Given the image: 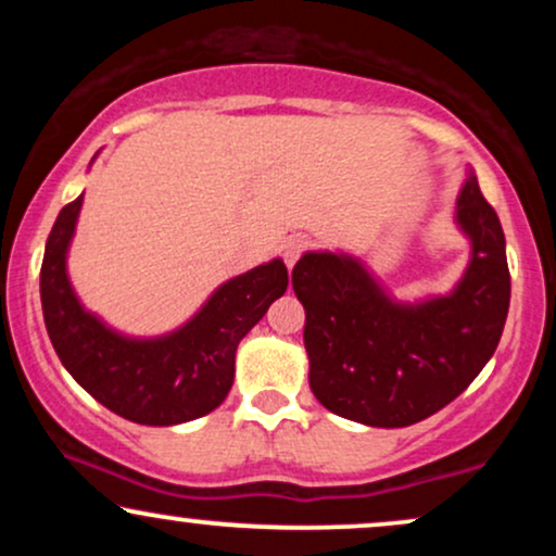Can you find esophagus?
Instances as JSON below:
<instances>
[{"label": "esophagus", "mask_w": 556, "mask_h": 556, "mask_svg": "<svg viewBox=\"0 0 556 556\" xmlns=\"http://www.w3.org/2000/svg\"><path fill=\"white\" fill-rule=\"evenodd\" d=\"M308 245H311V242L305 240V238H290V240H287V245H285V264L292 269V266L298 264L300 253H303Z\"/></svg>", "instance_id": "1"}]
</instances>
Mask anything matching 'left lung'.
<instances>
[{"label": "left lung", "mask_w": 556, "mask_h": 556, "mask_svg": "<svg viewBox=\"0 0 556 556\" xmlns=\"http://www.w3.org/2000/svg\"><path fill=\"white\" fill-rule=\"evenodd\" d=\"M452 219L470 242V258L444 295L397 300L342 251H308L295 264L308 384L327 410L376 429L413 426L463 394L494 355L507 321L509 269L500 216L473 167L465 169Z\"/></svg>", "instance_id": "left-lung-1"}]
</instances>
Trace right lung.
<instances>
[{"label": "right lung", "mask_w": 556, "mask_h": 556, "mask_svg": "<svg viewBox=\"0 0 556 556\" xmlns=\"http://www.w3.org/2000/svg\"><path fill=\"white\" fill-rule=\"evenodd\" d=\"M96 159V156H93ZM83 195L49 232L41 264V308L62 366L112 413L140 426H177L216 410L232 389L242 337L285 295L282 258L222 282L188 321L167 334L132 337L80 303L67 274Z\"/></svg>", "instance_id": "right-lung-1"}]
</instances>
